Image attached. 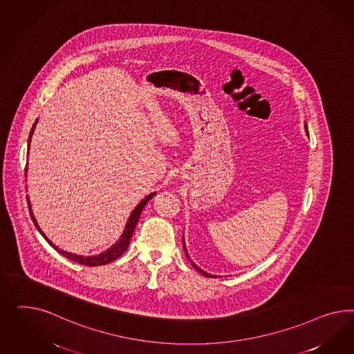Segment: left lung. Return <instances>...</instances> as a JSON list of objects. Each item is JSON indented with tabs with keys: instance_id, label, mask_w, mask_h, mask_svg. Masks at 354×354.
Wrapping results in <instances>:
<instances>
[{
	"instance_id": "1",
	"label": "left lung",
	"mask_w": 354,
	"mask_h": 354,
	"mask_svg": "<svg viewBox=\"0 0 354 354\" xmlns=\"http://www.w3.org/2000/svg\"><path fill=\"white\" fill-rule=\"evenodd\" d=\"M305 129H306V133L309 135V132H308V126H305ZM184 239V237H183ZM183 247H184V252H185V254H187V257H188V259H191L189 258V256H188V253H187V249H185V245H184V240H183ZM191 263H192L193 268H196L198 272H201L203 275H205V277H207V278H215L214 275H210V274H207V272H205L204 270H201V268H198L197 265H194L192 261H191Z\"/></svg>"
}]
</instances>
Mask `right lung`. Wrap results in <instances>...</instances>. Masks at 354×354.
<instances>
[{
  "label": "right lung",
  "mask_w": 354,
  "mask_h": 354,
  "mask_svg": "<svg viewBox=\"0 0 354 354\" xmlns=\"http://www.w3.org/2000/svg\"><path fill=\"white\" fill-rule=\"evenodd\" d=\"M35 126H36V123L33 124L32 129H31V133H30L28 147H30V141H31V136H32ZM154 194H156V193H150L149 196H147V197H145V198H144V200H142V201H141V203L135 207V210L132 212V214L129 215V222H127L126 228H124V232H123L122 236H120L118 243H117V244H114L113 247L109 248V249L105 250L104 253H100L98 256H92V257L77 256V254L64 252V250H61L59 248L55 247L53 243H52V241H49V240H48V237L44 235L43 231L40 230V227L37 225V222H36V219H35V216H33L32 210H31V204H30L28 197H27V204H28V210H30V214H31V218H32L33 223L36 225V228L39 230V232L44 236V239L49 243V245H52V247H53L54 249L59 253V254H62L64 257L68 258V259H71V261H74V262H77V263H80V265H84V266H92V268H93V266H101V265H106V263H110V262L115 261L117 258L120 257V256L127 250V248H129V240H131V236L133 234V230H135V227H136L138 222H139L141 212H142L144 206L148 204V201H149L150 198H151Z\"/></svg>",
  "instance_id": "right-lung-1"
}]
</instances>
